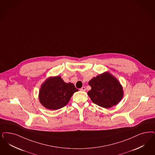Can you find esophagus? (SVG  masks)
Instances as JSON below:
<instances>
[{
    "instance_id": "esophagus-1",
    "label": "esophagus",
    "mask_w": 155,
    "mask_h": 155,
    "mask_svg": "<svg viewBox=\"0 0 155 155\" xmlns=\"http://www.w3.org/2000/svg\"><path fill=\"white\" fill-rule=\"evenodd\" d=\"M86 88L85 86H82L81 88L80 89L81 91H85Z\"/></svg>"
}]
</instances>
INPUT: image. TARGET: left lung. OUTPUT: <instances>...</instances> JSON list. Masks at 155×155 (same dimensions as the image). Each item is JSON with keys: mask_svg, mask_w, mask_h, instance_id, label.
Returning <instances> with one entry per match:
<instances>
[{"mask_svg": "<svg viewBox=\"0 0 155 155\" xmlns=\"http://www.w3.org/2000/svg\"><path fill=\"white\" fill-rule=\"evenodd\" d=\"M89 85L91 89L87 94L93 103L104 108H110L117 104L124 96L120 82L108 72L93 78Z\"/></svg>", "mask_w": 155, "mask_h": 155, "instance_id": "8db88e82", "label": "left lung"}]
</instances>
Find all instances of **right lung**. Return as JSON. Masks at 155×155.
Returning a JSON list of instances; mask_svg holds the SVG:
<instances>
[{
  "instance_id": "right-lung-1",
  "label": "right lung",
  "mask_w": 155,
  "mask_h": 155,
  "mask_svg": "<svg viewBox=\"0 0 155 155\" xmlns=\"http://www.w3.org/2000/svg\"><path fill=\"white\" fill-rule=\"evenodd\" d=\"M77 91L74 84L64 82L60 76L49 77L41 85L39 100L46 109L57 110L66 106Z\"/></svg>"
}]
</instances>
